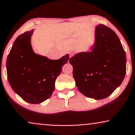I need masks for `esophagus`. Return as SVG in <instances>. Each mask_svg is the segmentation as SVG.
I'll return each instance as SVG.
<instances>
[{"label": "esophagus", "instance_id": "esophagus-1", "mask_svg": "<svg viewBox=\"0 0 135 135\" xmlns=\"http://www.w3.org/2000/svg\"><path fill=\"white\" fill-rule=\"evenodd\" d=\"M73 56V53H71L69 54V58H71V57Z\"/></svg>", "mask_w": 135, "mask_h": 135}]
</instances>
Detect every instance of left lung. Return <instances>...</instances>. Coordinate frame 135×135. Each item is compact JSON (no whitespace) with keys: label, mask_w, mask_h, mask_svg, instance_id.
<instances>
[{"label":"left lung","mask_w":135,"mask_h":135,"mask_svg":"<svg viewBox=\"0 0 135 135\" xmlns=\"http://www.w3.org/2000/svg\"><path fill=\"white\" fill-rule=\"evenodd\" d=\"M69 62L78 90L95 99L111 95L126 73V55L119 38L101 24L95 27V42L90 50L76 53Z\"/></svg>","instance_id":"8db88e82"}]
</instances>
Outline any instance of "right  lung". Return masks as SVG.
Returning a JSON list of instances; mask_svg holds the SVG:
<instances>
[{
	"mask_svg": "<svg viewBox=\"0 0 135 135\" xmlns=\"http://www.w3.org/2000/svg\"><path fill=\"white\" fill-rule=\"evenodd\" d=\"M34 29L16 38L7 59V78L11 87L23 100L39 104L52 95L55 80L61 73L69 54L50 60L37 54L31 45Z\"/></svg>",
	"mask_w": 135,
	"mask_h": 135,
	"instance_id": "add662e5",
	"label": "right lung"
}]
</instances>
